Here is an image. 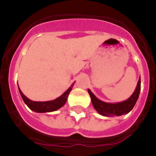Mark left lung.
<instances>
[{
    "mask_svg": "<svg viewBox=\"0 0 156 156\" xmlns=\"http://www.w3.org/2000/svg\"><path fill=\"white\" fill-rule=\"evenodd\" d=\"M140 90V77L139 78L138 82L135 90L132 95L126 101L117 103H108L99 100L96 98L94 94L88 89V93L90 96L91 102L94 108L100 115L104 116H119V115L127 114L131 111L134 107L139 97V94Z\"/></svg>",
    "mask_w": 156,
    "mask_h": 156,
    "instance_id": "8db88e82",
    "label": "left lung"
}]
</instances>
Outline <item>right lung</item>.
Listing matches in <instances>:
<instances>
[{"mask_svg": "<svg viewBox=\"0 0 156 156\" xmlns=\"http://www.w3.org/2000/svg\"><path fill=\"white\" fill-rule=\"evenodd\" d=\"M74 85V83L71 85V87L67 89L66 91H65L60 97L57 98L55 100L52 101H34L30 99H29L27 96H25L22 90H20V88L19 87V93L21 94V97L23 98V101L25 104L28 106L29 108L32 110V111L36 112H51L56 111V110L62 108L65 104H66L68 96L69 94L70 91L73 89V87Z\"/></svg>", "mask_w": 156, "mask_h": 156, "instance_id": "1", "label": "right lung"}]
</instances>
